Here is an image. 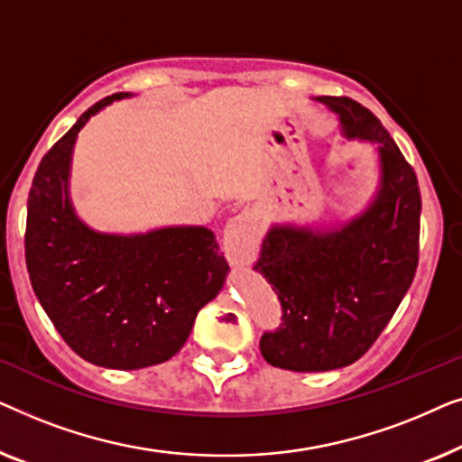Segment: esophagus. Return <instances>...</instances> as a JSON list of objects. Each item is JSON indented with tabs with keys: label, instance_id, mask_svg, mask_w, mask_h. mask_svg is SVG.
<instances>
[{
	"label": "esophagus",
	"instance_id": "34e87169",
	"mask_svg": "<svg viewBox=\"0 0 462 462\" xmlns=\"http://www.w3.org/2000/svg\"><path fill=\"white\" fill-rule=\"evenodd\" d=\"M258 239H261V233H258L254 220L245 214L231 218L223 231V248L226 258L233 264H250L258 252Z\"/></svg>",
	"mask_w": 462,
	"mask_h": 462
}]
</instances>
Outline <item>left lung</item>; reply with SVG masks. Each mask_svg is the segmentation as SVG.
<instances>
[{
    "mask_svg": "<svg viewBox=\"0 0 462 462\" xmlns=\"http://www.w3.org/2000/svg\"><path fill=\"white\" fill-rule=\"evenodd\" d=\"M346 141L376 144L378 185L356 217L330 225H271L254 264L280 296L283 324L261 353L292 372L357 362L381 337L414 280L420 191L416 174L372 113L351 98L318 97Z\"/></svg>",
    "mask_w": 462,
    "mask_h": 462,
    "instance_id": "1",
    "label": "left lung"
}]
</instances>
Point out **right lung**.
I'll use <instances>...</instances> for the list:
<instances>
[{
    "mask_svg": "<svg viewBox=\"0 0 462 462\" xmlns=\"http://www.w3.org/2000/svg\"><path fill=\"white\" fill-rule=\"evenodd\" d=\"M132 97L119 92L90 106L43 155L24 236L31 286L50 321L79 357L113 370L147 368L176 356L229 273L208 226L124 236L92 229L75 212L69 180L79 130L105 106Z\"/></svg>",
    "mask_w": 462,
    "mask_h": 462,
    "instance_id": "obj_1",
    "label": "right lung"
}]
</instances>
